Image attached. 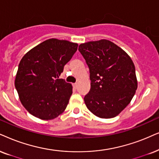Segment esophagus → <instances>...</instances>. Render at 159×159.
Returning a JSON list of instances; mask_svg holds the SVG:
<instances>
[{"mask_svg": "<svg viewBox=\"0 0 159 159\" xmlns=\"http://www.w3.org/2000/svg\"><path fill=\"white\" fill-rule=\"evenodd\" d=\"M73 87L75 88V89H77V87H78V84H77V83L73 84Z\"/></svg>", "mask_w": 159, "mask_h": 159, "instance_id": "esophagus-1", "label": "esophagus"}]
</instances>
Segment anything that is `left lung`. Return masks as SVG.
I'll return each mask as SVG.
<instances>
[{"label":"left lung","mask_w":159,"mask_h":159,"mask_svg":"<svg viewBox=\"0 0 159 159\" xmlns=\"http://www.w3.org/2000/svg\"><path fill=\"white\" fill-rule=\"evenodd\" d=\"M78 51L89 69L91 88L84 98L86 107L98 117H114L130 103L137 89L133 61L106 39L81 44Z\"/></svg>","instance_id":"8db88e82"}]
</instances>
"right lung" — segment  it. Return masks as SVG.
Wrapping results in <instances>:
<instances>
[{
	"mask_svg": "<svg viewBox=\"0 0 159 159\" xmlns=\"http://www.w3.org/2000/svg\"><path fill=\"white\" fill-rule=\"evenodd\" d=\"M77 48L76 43L50 39L22 58L15 85L22 104L33 116L52 120L65 110L73 86L59 76Z\"/></svg>",
	"mask_w": 159,
	"mask_h": 159,
	"instance_id": "add662e5",
	"label": "right lung"
}]
</instances>
